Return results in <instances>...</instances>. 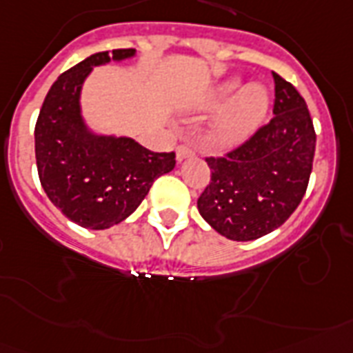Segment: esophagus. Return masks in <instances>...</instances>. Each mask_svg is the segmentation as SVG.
<instances>
[{"instance_id": "obj_1", "label": "esophagus", "mask_w": 353, "mask_h": 353, "mask_svg": "<svg viewBox=\"0 0 353 353\" xmlns=\"http://www.w3.org/2000/svg\"><path fill=\"white\" fill-rule=\"evenodd\" d=\"M194 155V150L191 145L188 144H180L176 148V160H183V159H189V157Z\"/></svg>"}]
</instances>
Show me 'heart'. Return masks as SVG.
<instances>
[{
    "label": "heart",
    "mask_w": 353,
    "mask_h": 353,
    "mask_svg": "<svg viewBox=\"0 0 353 353\" xmlns=\"http://www.w3.org/2000/svg\"><path fill=\"white\" fill-rule=\"evenodd\" d=\"M229 103H232L231 108L211 130V141L222 145L236 144L252 135L269 112L267 93L258 86L245 90L238 81L218 86L205 101L209 108H220Z\"/></svg>",
    "instance_id": "b5f03b06"
}]
</instances>
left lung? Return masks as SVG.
I'll return each mask as SVG.
<instances>
[{
	"instance_id": "8db88e82",
	"label": "left lung",
	"mask_w": 353,
	"mask_h": 353,
	"mask_svg": "<svg viewBox=\"0 0 353 353\" xmlns=\"http://www.w3.org/2000/svg\"><path fill=\"white\" fill-rule=\"evenodd\" d=\"M272 119L223 157H208L211 182L198 211L234 241L258 240L296 211L312 173L316 131L305 99L272 72Z\"/></svg>"
}]
</instances>
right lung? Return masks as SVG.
<instances>
[{
	"label": "right lung",
	"mask_w": 353,
	"mask_h": 353,
	"mask_svg": "<svg viewBox=\"0 0 353 353\" xmlns=\"http://www.w3.org/2000/svg\"><path fill=\"white\" fill-rule=\"evenodd\" d=\"M133 55V48L99 52L66 70L46 93L36 122L41 185L55 208L86 229L126 220L160 174L174 168V151L155 153L126 137L93 135L81 117V86L93 66Z\"/></svg>",
	"instance_id": "obj_1"
}]
</instances>
